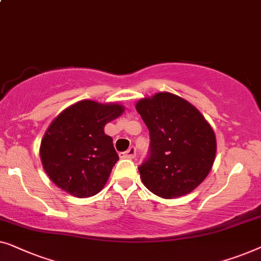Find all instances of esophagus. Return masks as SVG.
<instances>
[{
	"label": "esophagus",
	"instance_id": "esophagus-1",
	"mask_svg": "<svg viewBox=\"0 0 261 261\" xmlns=\"http://www.w3.org/2000/svg\"><path fill=\"white\" fill-rule=\"evenodd\" d=\"M135 156H136V148H135V146H131V148L127 149L125 152L120 153V157H122V159H134Z\"/></svg>",
	"mask_w": 261,
	"mask_h": 261
}]
</instances>
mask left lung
Wrapping results in <instances>:
<instances>
[{
    "instance_id": "1",
    "label": "left lung",
    "mask_w": 261,
    "mask_h": 261,
    "mask_svg": "<svg viewBox=\"0 0 261 261\" xmlns=\"http://www.w3.org/2000/svg\"><path fill=\"white\" fill-rule=\"evenodd\" d=\"M136 110L150 135L149 156L138 167L144 186L163 199L193 192L214 163L212 126L190 102L168 92L141 99Z\"/></svg>"
}]
</instances>
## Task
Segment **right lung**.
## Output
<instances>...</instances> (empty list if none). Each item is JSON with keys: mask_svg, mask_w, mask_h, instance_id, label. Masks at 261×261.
Listing matches in <instances>:
<instances>
[{"mask_svg": "<svg viewBox=\"0 0 261 261\" xmlns=\"http://www.w3.org/2000/svg\"><path fill=\"white\" fill-rule=\"evenodd\" d=\"M123 111L119 104L83 100L53 120L42 138L40 157L59 188L76 197L100 192L119 160L104 126Z\"/></svg>", "mask_w": 261, "mask_h": 261, "instance_id": "right-lung-1", "label": "right lung"}]
</instances>
